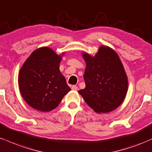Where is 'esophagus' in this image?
Here are the masks:
<instances>
[{"mask_svg": "<svg viewBox=\"0 0 152 152\" xmlns=\"http://www.w3.org/2000/svg\"><path fill=\"white\" fill-rule=\"evenodd\" d=\"M77 86H76V85H72V90H77Z\"/></svg>", "mask_w": 152, "mask_h": 152, "instance_id": "esophagus-1", "label": "esophagus"}]
</instances>
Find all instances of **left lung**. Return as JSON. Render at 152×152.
I'll list each match as a JSON object with an SVG mask.
<instances>
[{
    "label": "left lung",
    "mask_w": 152,
    "mask_h": 152,
    "mask_svg": "<svg viewBox=\"0 0 152 152\" xmlns=\"http://www.w3.org/2000/svg\"><path fill=\"white\" fill-rule=\"evenodd\" d=\"M83 56L86 62L85 88L78 92L94 112L113 111L124 101L128 88L127 77L118 55L102 46L94 57L85 53Z\"/></svg>",
    "instance_id": "1"
}]
</instances>
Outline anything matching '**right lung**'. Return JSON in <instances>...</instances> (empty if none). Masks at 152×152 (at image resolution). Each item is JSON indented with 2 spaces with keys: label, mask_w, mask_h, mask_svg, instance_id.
<instances>
[{
  "label": "right lung",
  "mask_w": 152,
  "mask_h": 152,
  "mask_svg": "<svg viewBox=\"0 0 152 152\" xmlns=\"http://www.w3.org/2000/svg\"><path fill=\"white\" fill-rule=\"evenodd\" d=\"M61 59V55L43 47L34 51L23 64L19 72V89L31 107L51 111L71 90L59 69Z\"/></svg>",
  "instance_id": "obj_1"
}]
</instances>
